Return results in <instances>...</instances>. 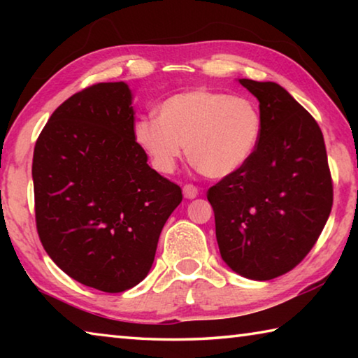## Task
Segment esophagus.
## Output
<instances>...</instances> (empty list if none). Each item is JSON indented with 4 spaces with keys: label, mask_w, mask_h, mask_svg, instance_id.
Masks as SVG:
<instances>
[{
    "label": "esophagus",
    "mask_w": 358,
    "mask_h": 358,
    "mask_svg": "<svg viewBox=\"0 0 358 358\" xmlns=\"http://www.w3.org/2000/svg\"><path fill=\"white\" fill-rule=\"evenodd\" d=\"M183 196H185L186 199H196V197L199 196L197 186H194V185H185V186H183Z\"/></svg>",
    "instance_id": "obj_1"
}]
</instances>
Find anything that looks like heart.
Instances as JSON below:
<instances>
[{
	"label": "heart",
	"mask_w": 358,
	"mask_h": 358,
	"mask_svg": "<svg viewBox=\"0 0 358 358\" xmlns=\"http://www.w3.org/2000/svg\"><path fill=\"white\" fill-rule=\"evenodd\" d=\"M262 112L248 96L196 88L169 96L157 117L141 115L132 138L157 172L172 173L186 155L208 178H224L251 161L262 136Z\"/></svg>",
	"instance_id": "1"
}]
</instances>
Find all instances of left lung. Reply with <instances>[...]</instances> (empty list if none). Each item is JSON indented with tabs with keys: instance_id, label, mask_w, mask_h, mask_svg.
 <instances>
[{
	"instance_id": "left-lung-1",
	"label": "left lung",
	"mask_w": 358,
	"mask_h": 358,
	"mask_svg": "<svg viewBox=\"0 0 358 358\" xmlns=\"http://www.w3.org/2000/svg\"><path fill=\"white\" fill-rule=\"evenodd\" d=\"M259 99L262 136L251 161L211 186L220 252L235 273L268 281L316 245L333 205L324 136L310 112L275 82L238 80Z\"/></svg>"
}]
</instances>
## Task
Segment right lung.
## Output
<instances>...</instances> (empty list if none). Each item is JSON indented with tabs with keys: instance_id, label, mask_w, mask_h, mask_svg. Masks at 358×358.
<instances>
[{
	"instance_id": "obj_1",
	"label": "right lung",
	"mask_w": 358,
	"mask_h": 358,
	"mask_svg": "<svg viewBox=\"0 0 358 358\" xmlns=\"http://www.w3.org/2000/svg\"><path fill=\"white\" fill-rule=\"evenodd\" d=\"M124 82L96 83L59 106L36 141V227L72 280L117 294L153 265L157 240L183 194L151 169L132 138Z\"/></svg>"
}]
</instances>
